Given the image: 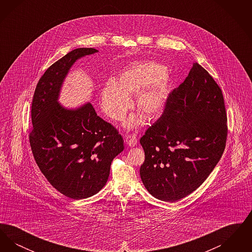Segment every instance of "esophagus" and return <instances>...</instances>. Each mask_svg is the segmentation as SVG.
Listing matches in <instances>:
<instances>
[{
  "mask_svg": "<svg viewBox=\"0 0 252 252\" xmlns=\"http://www.w3.org/2000/svg\"><path fill=\"white\" fill-rule=\"evenodd\" d=\"M126 143L128 145V146H135L137 143H138V140H137V137L135 134H129L126 137Z\"/></svg>",
  "mask_w": 252,
  "mask_h": 252,
  "instance_id": "1",
  "label": "esophagus"
}]
</instances>
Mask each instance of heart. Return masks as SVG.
Here are the masks:
<instances>
[{
  "mask_svg": "<svg viewBox=\"0 0 252 252\" xmlns=\"http://www.w3.org/2000/svg\"><path fill=\"white\" fill-rule=\"evenodd\" d=\"M163 65L155 61H142L132 64L120 72L116 81L109 79L101 90V107L109 118H124L131 106V96L136 95L135 108L146 120L158 119L164 112L170 78ZM142 122L135 114L126 122L134 127Z\"/></svg>",
  "mask_w": 252,
  "mask_h": 252,
  "instance_id": "obj_1",
  "label": "heart"
}]
</instances>
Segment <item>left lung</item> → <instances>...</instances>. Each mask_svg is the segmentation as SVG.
<instances>
[{"label": "left lung", "instance_id": "8db88e82", "mask_svg": "<svg viewBox=\"0 0 252 252\" xmlns=\"http://www.w3.org/2000/svg\"><path fill=\"white\" fill-rule=\"evenodd\" d=\"M228 136L220 87L193 63L184 82L168 95L164 112L140 143L144 187L162 201H178L195 191L218 163Z\"/></svg>", "mask_w": 252, "mask_h": 252}]
</instances>
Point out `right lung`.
<instances>
[{
    "label": "right lung",
    "instance_id": "1",
    "mask_svg": "<svg viewBox=\"0 0 252 252\" xmlns=\"http://www.w3.org/2000/svg\"><path fill=\"white\" fill-rule=\"evenodd\" d=\"M96 52L74 49L52 64L36 84L31 107L29 142L36 164L54 188L72 199L99 192L108 181L111 161L124 150L121 134L97 116L91 103L66 109L58 102L72 64Z\"/></svg>",
    "mask_w": 252,
    "mask_h": 252
}]
</instances>
